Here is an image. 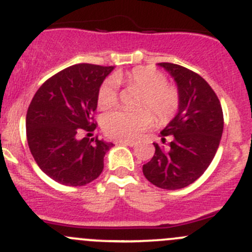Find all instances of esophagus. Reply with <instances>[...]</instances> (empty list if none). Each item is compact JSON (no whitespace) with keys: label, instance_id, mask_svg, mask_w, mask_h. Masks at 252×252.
<instances>
[{"label":"esophagus","instance_id":"esophagus-1","mask_svg":"<svg viewBox=\"0 0 252 252\" xmlns=\"http://www.w3.org/2000/svg\"><path fill=\"white\" fill-rule=\"evenodd\" d=\"M118 143L122 144V145H128V146L135 145V141H130V140H118Z\"/></svg>","mask_w":252,"mask_h":252}]
</instances>
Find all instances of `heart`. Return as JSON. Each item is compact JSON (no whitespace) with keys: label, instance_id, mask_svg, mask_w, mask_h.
Here are the masks:
<instances>
[{"label":"heart","instance_id":"heart-1","mask_svg":"<svg viewBox=\"0 0 252 252\" xmlns=\"http://www.w3.org/2000/svg\"><path fill=\"white\" fill-rule=\"evenodd\" d=\"M121 82L141 91L138 106L150 108L158 123H167L177 113L181 102L177 87L167 84L166 76L160 71L145 66L134 67L126 74L116 72L113 77L104 80L97 94L99 108H109L118 102V84ZM150 110L114 109L104 114L102 128L109 138L134 140L154 123L155 117Z\"/></svg>","mask_w":252,"mask_h":252}]
</instances>
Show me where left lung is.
<instances>
[{
  "mask_svg": "<svg viewBox=\"0 0 252 252\" xmlns=\"http://www.w3.org/2000/svg\"><path fill=\"white\" fill-rule=\"evenodd\" d=\"M177 84L181 102L175 118L161 131L162 145L143 165L149 182L163 189H180L201 177L214 158L224 117L220 102L208 82L192 70L160 63ZM170 143L165 146V139Z\"/></svg>",
  "mask_w": 252,
  "mask_h": 252,
  "instance_id": "8db88e82",
  "label": "left lung"
}]
</instances>
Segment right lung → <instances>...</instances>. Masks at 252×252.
Returning a JSON list of instances; mask_svg holds the SVG:
<instances>
[{"mask_svg":"<svg viewBox=\"0 0 252 252\" xmlns=\"http://www.w3.org/2000/svg\"><path fill=\"white\" fill-rule=\"evenodd\" d=\"M113 66L77 64L46 80L34 94L26 118L29 150L40 170L56 182L79 187L103 170V158L113 146L94 138L97 94Z\"/></svg>","mask_w":252,"mask_h":252,"instance_id":"add662e5","label":"right lung"}]
</instances>
